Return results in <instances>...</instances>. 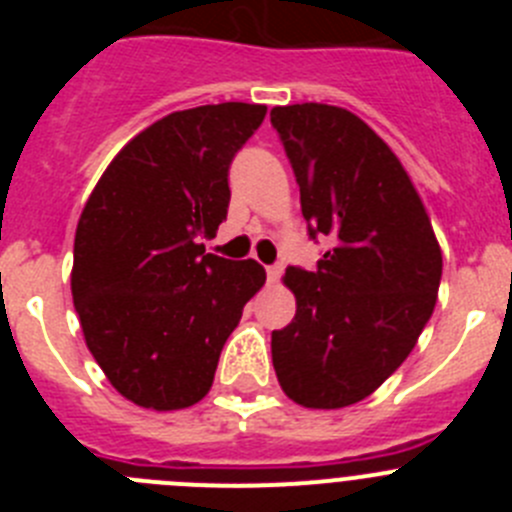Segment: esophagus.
Returning a JSON list of instances; mask_svg holds the SVG:
<instances>
[{
	"label": "esophagus",
	"instance_id": "obj_1",
	"mask_svg": "<svg viewBox=\"0 0 512 512\" xmlns=\"http://www.w3.org/2000/svg\"><path fill=\"white\" fill-rule=\"evenodd\" d=\"M282 271H284V266H282V264H271V266H266V279H269L271 284L279 282V277H282Z\"/></svg>",
	"mask_w": 512,
	"mask_h": 512
}]
</instances>
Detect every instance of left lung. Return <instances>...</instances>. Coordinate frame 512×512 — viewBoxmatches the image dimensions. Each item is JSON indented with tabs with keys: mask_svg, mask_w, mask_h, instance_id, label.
Listing matches in <instances>:
<instances>
[{
	"mask_svg": "<svg viewBox=\"0 0 512 512\" xmlns=\"http://www.w3.org/2000/svg\"><path fill=\"white\" fill-rule=\"evenodd\" d=\"M307 233L333 246L318 269L289 266L292 323L271 333L282 390L302 408L336 410L372 395L418 343L436 307L441 248L390 146L333 104L271 110Z\"/></svg>",
	"mask_w": 512,
	"mask_h": 512,
	"instance_id": "left-lung-1",
	"label": "left lung"
}]
</instances>
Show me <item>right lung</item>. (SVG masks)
Here are the masks:
<instances>
[{
  "label": "right lung",
  "instance_id": "1",
  "mask_svg": "<svg viewBox=\"0 0 512 512\" xmlns=\"http://www.w3.org/2000/svg\"><path fill=\"white\" fill-rule=\"evenodd\" d=\"M264 104L171 112L122 148L84 205L71 295L110 384L140 408L182 410L210 392L264 266L205 253L228 217V169Z\"/></svg>",
  "mask_w": 512,
  "mask_h": 512
}]
</instances>
